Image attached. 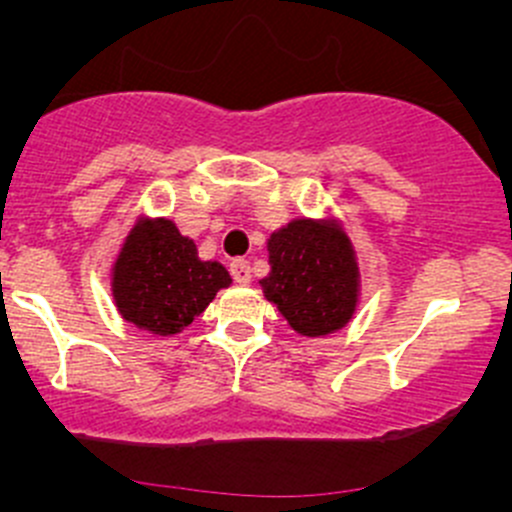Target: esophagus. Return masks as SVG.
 I'll list each match as a JSON object with an SVG mask.
<instances>
[{
  "label": "esophagus",
  "mask_w": 512,
  "mask_h": 512,
  "mask_svg": "<svg viewBox=\"0 0 512 512\" xmlns=\"http://www.w3.org/2000/svg\"><path fill=\"white\" fill-rule=\"evenodd\" d=\"M230 272H232V280H235L237 285H247V282L252 280L250 265H247V260H232L230 262Z\"/></svg>",
  "instance_id": "1"
}]
</instances>
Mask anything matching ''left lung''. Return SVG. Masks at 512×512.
Returning a JSON list of instances; mask_svg holds the SVG:
<instances>
[{
  "instance_id": "1",
  "label": "left lung",
  "mask_w": 512,
  "mask_h": 512,
  "mask_svg": "<svg viewBox=\"0 0 512 512\" xmlns=\"http://www.w3.org/2000/svg\"><path fill=\"white\" fill-rule=\"evenodd\" d=\"M260 287L302 337H327L354 319L361 272L352 237L334 218H294L267 237Z\"/></svg>"
}]
</instances>
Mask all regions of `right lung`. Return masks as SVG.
I'll use <instances>...</instances> for the list:
<instances>
[{
    "instance_id": "1",
    "label": "right lung",
    "mask_w": 512,
    "mask_h": 512,
    "mask_svg": "<svg viewBox=\"0 0 512 512\" xmlns=\"http://www.w3.org/2000/svg\"><path fill=\"white\" fill-rule=\"evenodd\" d=\"M230 285L225 267L200 260L198 245L180 235L168 218L141 215L111 265V297L118 314L153 337L183 332Z\"/></svg>"
}]
</instances>
